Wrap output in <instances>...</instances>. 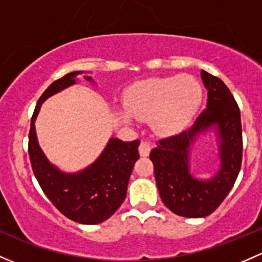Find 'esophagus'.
Wrapping results in <instances>:
<instances>
[{"label":"esophagus","mask_w":262,"mask_h":262,"mask_svg":"<svg viewBox=\"0 0 262 262\" xmlns=\"http://www.w3.org/2000/svg\"><path fill=\"white\" fill-rule=\"evenodd\" d=\"M150 144L149 143H147V142H142L139 144V154L142 157H148L149 156V153H150Z\"/></svg>","instance_id":"obj_1"}]
</instances>
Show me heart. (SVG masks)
<instances>
[{
  "instance_id": "heart-1",
  "label": "heart",
  "mask_w": 262,
  "mask_h": 262,
  "mask_svg": "<svg viewBox=\"0 0 262 262\" xmlns=\"http://www.w3.org/2000/svg\"><path fill=\"white\" fill-rule=\"evenodd\" d=\"M202 101V88L193 76L153 78L140 81L126 90V112H119L124 123L149 119L158 136L170 137L183 132L196 115Z\"/></svg>"
}]
</instances>
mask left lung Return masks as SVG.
I'll return each mask as SVG.
<instances>
[{
  "label": "left lung",
  "instance_id": "1",
  "mask_svg": "<svg viewBox=\"0 0 262 262\" xmlns=\"http://www.w3.org/2000/svg\"><path fill=\"white\" fill-rule=\"evenodd\" d=\"M207 90L206 109L193 125L181 134L159 140L150 152L159 196L173 213L200 219L216 210L235 184L242 161L240 109L221 79L201 71ZM213 133L219 168L207 179L196 178L190 170L194 143ZM211 136V134H210Z\"/></svg>",
  "mask_w": 262,
  "mask_h": 262
}]
</instances>
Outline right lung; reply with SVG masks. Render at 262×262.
<instances>
[{"instance_id":"add662e5","label":"right lung","mask_w":262,"mask_h":262,"mask_svg":"<svg viewBox=\"0 0 262 262\" xmlns=\"http://www.w3.org/2000/svg\"><path fill=\"white\" fill-rule=\"evenodd\" d=\"M96 85L89 73L73 71L54 81L38 99L31 119L29 154L32 170L52 205L64 216L82 225H96L108 220L125 200L128 182L139 159V139L133 142L112 137L100 156L78 172H65L52 164L38 144L35 122L45 100L78 82L76 76Z\"/></svg>"}]
</instances>
